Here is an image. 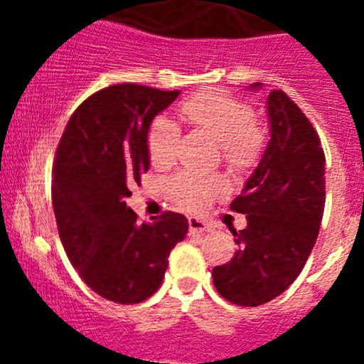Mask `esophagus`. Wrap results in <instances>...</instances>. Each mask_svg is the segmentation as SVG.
Listing matches in <instances>:
<instances>
[{
  "mask_svg": "<svg viewBox=\"0 0 364 364\" xmlns=\"http://www.w3.org/2000/svg\"><path fill=\"white\" fill-rule=\"evenodd\" d=\"M208 229H209V227H208V223L204 222V220L196 218V216L188 218V232L192 234V236H199V234H204Z\"/></svg>",
  "mask_w": 364,
  "mask_h": 364,
  "instance_id": "34e87169",
  "label": "esophagus"
}]
</instances>
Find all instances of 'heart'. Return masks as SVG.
I'll list each match as a JSON object with an SVG mask.
<instances>
[{
    "label": "heart",
    "instance_id": "1",
    "mask_svg": "<svg viewBox=\"0 0 364 364\" xmlns=\"http://www.w3.org/2000/svg\"><path fill=\"white\" fill-rule=\"evenodd\" d=\"M179 116L186 124L203 130L220 142L222 159L232 171L247 172L259 164L266 148V132L255 119L253 107L227 91L205 90L192 95L179 105ZM181 130L172 119L159 116L148 130V153L155 167L165 168L178 156ZM172 199L181 208L199 211L225 192L220 176L179 172L172 178Z\"/></svg>",
    "mask_w": 364,
    "mask_h": 364
}]
</instances>
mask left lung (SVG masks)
Returning a JSON list of instances; mask_svg holds the SVG:
<instances>
[{
  "instance_id": "1",
  "label": "left lung",
  "mask_w": 364,
  "mask_h": 364,
  "mask_svg": "<svg viewBox=\"0 0 364 364\" xmlns=\"http://www.w3.org/2000/svg\"><path fill=\"white\" fill-rule=\"evenodd\" d=\"M267 116L266 151L230 203L248 225L230 230L237 250L213 269L218 294L240 306L267 303L299 277L324 215L326 156L317 130L282 90L267 95Z\"/></svg>"
}]
</instances>
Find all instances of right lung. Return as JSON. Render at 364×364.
<instances>
[{
	"mask_svg": "<svg viewBox=\"0 0 364 364\" xmlns=\"http://www.w3.org/2000/svg\"><path fill=\"white\" fill-rule=\"evenodd\" d=\"M178 95L134 82L104 87L75 109L58 144L50 193L60 240L84 284L114 303L155 294L188 232L179 213L139 223L124 203L149 168V124Z\"/></svg>",
	"mask_w": 364,
	"mask_h": 364,
	"instance_id": "obj_1",
	"label": "right lung"
}]
</instances>
